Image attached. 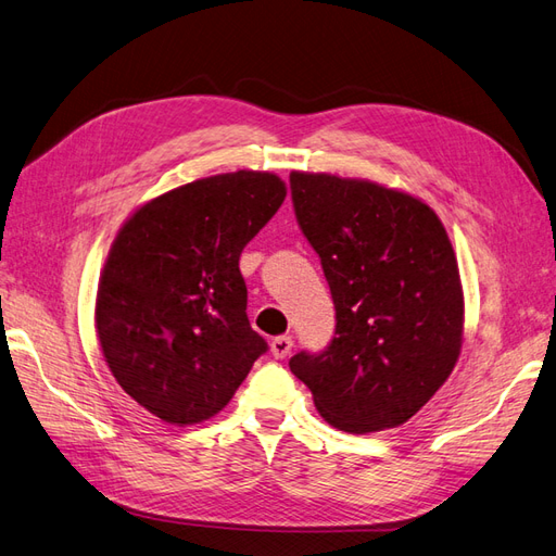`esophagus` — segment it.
I'll return each mask as SVG.
<instances>
[{
	"mask_svg": "<svg viewBox=\"0 0 556 556\" xmlns=\"http://www.w3.org/2000/svg\"><path fill=\"white\" fill-rule=\"evenodd\" d=\"M292 348H294L292 336H276V339L271 341V355L276 359H285L292 352Z\"/></svg>",
	"mask_w": 556,
	"mask_h": 556,
	"instance_id": "obj_1",
	"label": "esophagus"
}]
</instances>
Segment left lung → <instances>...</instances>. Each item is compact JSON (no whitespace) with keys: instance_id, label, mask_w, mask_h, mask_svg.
I'll return each mask as SVG.
<instances>
[{"instance_id":"obj_1","label":"left lung","mask_w":556,"mask_h":556,"mask_svg":"<svg viewBox=\"0 0 556 556\" xmlns=\"http://www.w3.org/2000/svg\"><path fill=\"white\" fill-rule=\"evenodd\" d=\"M296 223L323 262L336 336L290 359L336 429L399 427L450 378L464 336L459 266L425 201L371 180L290 174Z\"/></svg>"}]
</instances>
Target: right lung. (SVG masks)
I'll use <instances>...</instances> for the list:
<instances>
[{
    "label": "right lung",
    "mask_w": 556,
    "mask_h": 556,
    "mask_svg": "<svg viewBox=\"0 0 556 556\" xmlns=\"http://www.w3.org/2000/svg\"><path fill=\"white\" fill-rule=\"evenodd\" d=\"M268 172L201 178L148 201L117 231L97 290L113 378L169 425L220 413L268 350L252 331L243 248L285 201Z\"/></svg>",
    "instance_id": "right-lung-1"
}]
</instances>
